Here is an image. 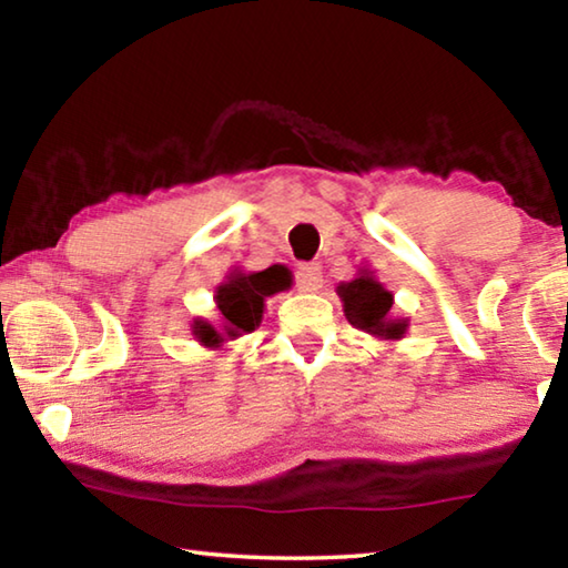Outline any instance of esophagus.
Masks as SVG:
<instances>
[{
    "mask_svg": "<svg viewBox=\"0 0 568 568\" xmlns=\"http://www.w3.org/2000/svg\"><path fill=\"white\" fill-rule=\"evenodd\" d=\"M321 283H323V273H321L318 263L297 265V271H295V287H297V291L313 293V291H318Z\"/></svg>",
    "mask_w": 568,
    "mask_h": 568,
    "instance_id": "esophagus-1",
    "label": "esophagus"
}]
</instances>
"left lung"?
<instances>
[{
  "label": "left lung",
  "instance_id": "left-lung-1",
  "mask_svg": "<svg viewBox=\"0 0 568 568\" xmlns=\"http://www.w3.org/2000/svg\"><path fill=\"white\" fill-rule=\"evenodd\" d=\"M338 295L343 297L345 318L355 328L381 335V338H400L406 333V323L388 321L393 295L371 275H361L351 283L338 285Z\"/></svg>",
  "mask_w": 568,
  "mask_h": 568
}]
</instances>
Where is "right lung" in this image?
I'll use <instances>...</instances> for the list:
<instances>
[{
    "instance_id": "add662e5",
    "label": "right lung",
    "mask_w": 568,
    "mask_h": 568,
    "mask_svg": "<svg viewBox=\"0 0 568 568\" xmlns=\"http://www.w3.org/2000/svg\"><path fill=\"white\" fill-rule=\"evenodd\" d=\"M285 287H291V273L283 265H273L267 271L253 275H233L225 285H220L217 307L225 318L227 335L255 331V325L263 318L265 297L281 293ZM195 335L205 345L223 343V335L203 321L195 323Z\"/></svg>"
}]
</instances>
